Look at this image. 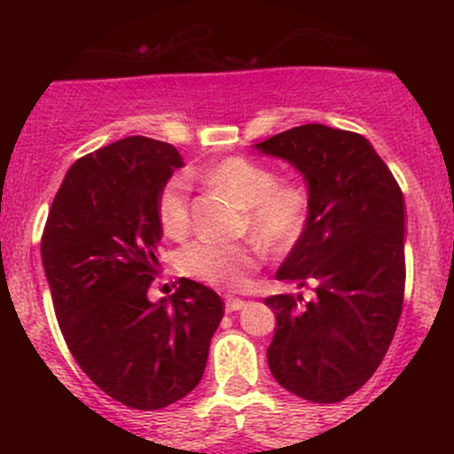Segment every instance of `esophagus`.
I'll list each match as a JSON object with an SVG mask.
<instances>
[{"label":"esophagus","instance_id":"obj_1","mask_svg":"<svg viewBox=\"0 0 454 454\" xmlns=\"http://www.w3.org/2000/svg\"><path fill=\"white\" fill-rule=\"evenodd\" d=\"M247 305V301L237 299V296H226V311H239Z\"/></svg>","mask_w":454,"mask_h":454}]
</instances>
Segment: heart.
Wrapping results in <instances>:
<instances>
[{
  "label": "heart",
  "mask_w": 454,
  "mask_h": 454,
  "mask_svg": "<svg viewBox=\"0 0 454 454\" xmlns=\"http://www.w3.org/2000/svg\"><path fill=\"white\" fill-rule=\"evenodd\" d=\"M207 184L222 187L247 207L249 228L267 245L286 247L303 232L309 217V192L303 185H279L278 175L267 166L241 155L226 158L205 173ZM158 217L170 237H181L190 228V185L184 176H173L158 196ZM262 262L256 243H220L198 239L185 245L179 267L187 278L222 290H241Z\"/></svg>",
  "instance_id": "1"
}]
</instances>
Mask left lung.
Returning a JSON list of instances; mask_svg holds the SVG:
<instances>
[{"label": "left lung", "instance_id": "1", "mask_svg": "<svg viewBox=\"0 0 454 454\" xmlns=\"http://www.w3.org/2000/svg\"><path fill=\"white\" fill-rule=\"evenodd\" d=\"M303 175L309 217L275 278L314 299H264L278 328L273 378L316 403L350 397L393 341L405 288V205L388 166L361 134L307 123L254 145Z\"/></svg>", "mask_w": 454, "mask_h": 454}]
</instances>
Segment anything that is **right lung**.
Instances as JSON below:
<instances>
[{
	"mask_svg": "<svg viewBox=\"0 0 454 454\" xmlns=\"http://www.w3.org/2000/svg\"><path fill=\"white\" fill-rule=\"evenodd\" d=\"M184 158L173 145L128 137L76 160L51 205L43 264L74 361L108 397L160 410L200 382L223 303L179 279L151 303L161 223L158 196Z\"/></svg>",
	"mask_w": 454,
	"mask_h": 454,
	"instance_id": "1",
	"label": "right lung"
}]
</instances>
